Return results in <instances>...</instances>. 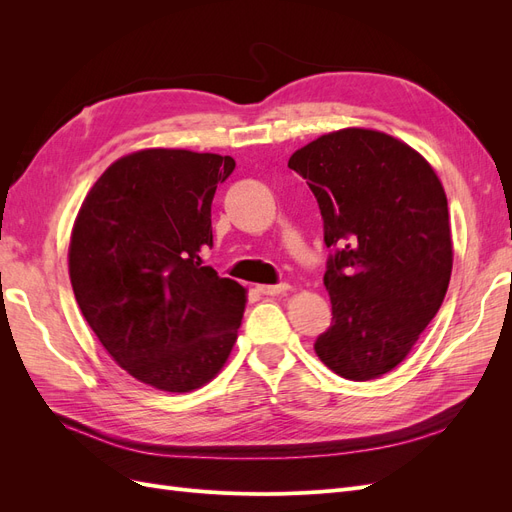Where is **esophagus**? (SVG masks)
I'll return each instance as SVG.
<instances>
[{
    "label": "esophagus",
    "mask_w": 512,
    "mask_h": 512,
    "mask_svg": "<svg viewBox=\"0 0 512 512\" xmlns=\"http://www.w3.org/2000/svg\"><path fill=\"white\" fill-rule=\"evenodd\" d=\"M260 294H267V297H275V294H282L288 290V284H273V286H256Z\"/></svg>",
    "instance_id": "34e87169"
}]
</instances>
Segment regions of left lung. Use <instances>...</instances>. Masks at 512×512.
<instances>
[{
	"instance_id": "obj_1",
	"label": "left lung",
	"mask_w": 512,
	"mask_h": 512,
	"mask_svg": "<svg viewBox=\"0 0 512 512\" xmlns=\"http://www.w3.org/2000/svg\"><path fill=\"white\" fill-rule=\"evenodd\" d=\"M288 168L314 192L331 250L324 286L333 322L314 350L346 380L380 378L406 359L451 280L442 183L421 153L365 128L316 138Z\"/></svg>"
}]
</instances>
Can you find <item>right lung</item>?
<instances>
[{
	"mask_svg": "<svg viewBox=\"0 0 512 512\" xmlns=\"http://www.w3.org/2000/svg\"><path fill=\"white\" fill-rule=\"evenodd\" d=\"M235 160L143 149L108 166L72 228L76 303L106 352L153 389L188 393L224 367L245 288L203 267L211 203Z\"/></svg>",
	"mask_w": 512,
	"mask_h": 512,
	"instance_id": "obj_1",
	"label": "right lung"
}]
</instances>
